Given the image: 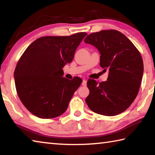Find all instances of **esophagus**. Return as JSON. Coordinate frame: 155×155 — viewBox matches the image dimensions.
Segmentation results:
<instances>
[{"mask_svg": "<svg viewBox=\"0 0 155 155\" xmlns=\"http://www.w3.org/2000/svg\"><path fill=\"white\" fill-rule=\"evenodd\" d=\"M82 85L83 86H86V85H87V81L85 80V79H83V82H82Z\"/></svg>", "mask_w": 155, "mask_h": 155, "instance_id": "34e87169", "label": "esophagus"}]
</instances>
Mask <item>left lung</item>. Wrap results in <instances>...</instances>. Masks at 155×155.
<instances>
[{
	"label": "left lung",
	"instance_id": "left-lung-1",
	"mask_svg": "<svg viewBox=\"0 0 155 155\" xmlns=\"http://www.w3.org/2000/svg\"><path fill=\"white\" fill-rule=\"evenodd\" d=\"M85 43L98 48L100 65L109 70L106 81L89 79L90 94L85 102L96 114L113 116L127 110L137 97L143 72L140 51L124 34L116 30H104L86 37Z\"/></svg>",
	"mask_w": 155,
	"mask_h": 155
}]
</instances>
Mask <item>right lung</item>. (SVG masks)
I'll return each mask as SVG.
<instances>
[{"instance_id":"add662e5","label":"right lung","mask_w":155,"mask_h":155,"mask_svg":"<svg viewBox=\"0 0 155 155\" xmlns=\"http://www.w3.org/2000/svg\"><path fill=\"white\" fill-rule=\"evenodd\" d=\"M86 33L70 36H45L28 46L14 71L15 88L24 106L43 119L58 117L66 111L82 80L62 77V68L74 58Z\"/></svg>"}]
</instances>
